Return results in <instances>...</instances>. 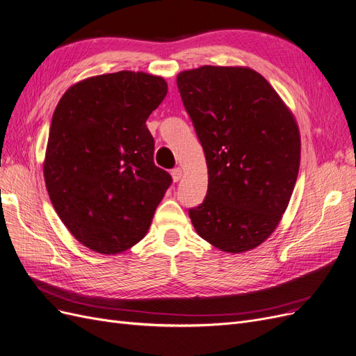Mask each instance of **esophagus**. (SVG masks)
I'll return each instance as SVG.
<instances>
[{"label":"esophagus","mask_w":356,"mask_h":356,"mask_svg":"<svg viewBox=\"0 0 356 356\" xmlns=\"http://www.w3.org/2000/svg\"><path fill=\"white\" fill-rule=\"evenodd\" d=\"M170 175H172L174 182H178V181L182 178V169H181V168L172 169V170H170Z\"/></svg>","instance_id":"obj_1"}]
</instances>
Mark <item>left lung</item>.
<instances>
[{"label":"left lung","mask_w":356,"mask_h":356,"mask_svg":"<svg viewBox=\"0 0 356 356\" xmlns=\"http://www.w3.org/2000/svg\"><path fill=\"white\" fill-rule=\"evenodd\" d=\"M177 84L207 163L204 202L188 210L194 229L220 251L254 250L280 223L300 170L293 113L248 67L186 70Z\"/></svg>","instance_id":"obj_1"}]
</instances>
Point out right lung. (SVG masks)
<instances>
[{
	"label": "right lung",
	"instance_id": "right-lung-1",
	"mask_svg": "<svg viewBox=\"0 0 356 356\" xmlns=\"http://www.w3.org/2000/svg\"><path fill=\"white\" fill-rule=\"evenodd\" d=\"M168 93L143 71L88 77L56 105L44 161L51 203L80 244L120 254L149 231L172 178L154 165L146 121Z\"/></svg>",
	"mask_w": 356,
	"mask_h": 356
}]
</instances>
